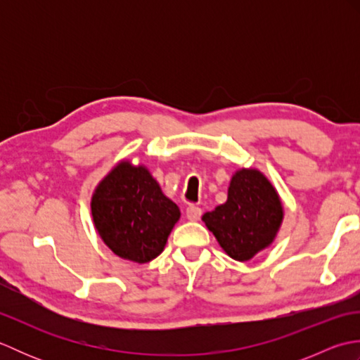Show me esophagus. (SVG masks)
I'll return each instance as SVG.
<instances>
[{
    "label": "esophagus",
    "instance_id": "1",
    "mask_svg": "<svg viewBox=\"0 0 360 360\" xmlns=\"http://www.w3.org/2000/svg\"><path fill=\"white\" fill-rule=\"evenodd\" d=\"M186 215L190 221H200L201 215H202V209L198 207V205H195V204H192V205H188V207H187Z\"/></svg>",
    "mask_w": 360,
    "mask_h": 360
}]
</instances>
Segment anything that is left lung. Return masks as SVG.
<instances>
[{
	"instance_id": "1",
	"label": "left lung",
	"mask_w": 360,
	"mask_h": 360,
	"mask_svg": "<svg viewBox=\"0 0 360 360\" xmlns=\"http://www.w3.org/2000/svg\"><path fill=\"white\" fill-rule=\"evenodd\" d=\"M283 219V207L272 184L257 170L236 172L227 201L202 221L229 257L248 262L269 246Z\"/></svg>"
}]
</instances>
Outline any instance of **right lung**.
Segmentation results:
<instances>
[{
  "label": "right lung",
  "mask_w": 360,
  "mask_h": 360,
  "mask_svg": "<svg viewBox=\"0 0 360 360\" xmlns=\"http://www.w3.org/2000/svg\"><path fill=\"white\" fill-rule=\"evenodd\" d=\"M91 210L106 246L136 263H148L164 250L181 217L147 168L129 162H120L98 184Z\"/></svg>",
  "instance_id": "right-lung-1"
}]
</instances>
